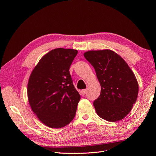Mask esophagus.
I'll return each mask as SVG.
<instances>
[{"instance_id": "1", "label": "esophagus", "mask_w": 156, "mask_h": 156, "mask_svg": "<svg viewBox=\"0 0 156 156\" xmlns=\"http://www.w3.org/2000/svg\"><path fill=\"white\" fill-rule=\"evenodd\" d=\"M87 89H84V90H81V94H82V95H85V94H87Z\"/></svg>"}]
</instances>
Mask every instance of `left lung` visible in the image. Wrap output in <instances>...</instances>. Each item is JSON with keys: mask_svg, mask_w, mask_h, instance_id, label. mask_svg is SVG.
<instances>
[{"mask_svg": "<svg viewBox=\"0 0 156 156\" xmlns=\"http://www.w3.org/2000/svg\"><path fill=\"white\" fill-rule=\"evenodd\" d=\"M84 56L95 69L101 85L100 95L93 103L98 115L109 122L123 119L137 98L139 85L134 73L111 50L90 51Z\"/></svg>", "mask_w": 156, "mask_h": 156, "instance_id": "1", "label": "left lung"}]
</instances>
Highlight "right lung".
I'll return each mask as SVG.
<instances>
[{
	"label": "right lung",
	"mask_w": 156,
	"mask_h": 156,
	"mask_svg": "<svg viewBox=\"0 0 156 156\" xmlns=\"http://www.w3.org/2000/svg\"><path fill=\"white\" fill-rule=\"evenodd\" d=\"M78 51L58 48L41 58L28 83L27 94L32 111L52 128L69 124L76 113L81 96L73 86L69 68Z\"/></svg>",
	"instance_id": "right-lung-1"
}]
</instances>
